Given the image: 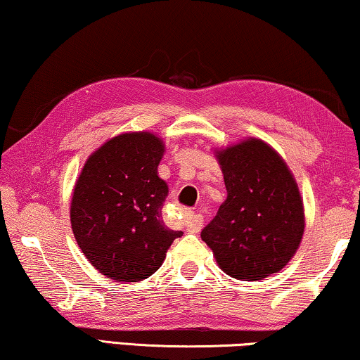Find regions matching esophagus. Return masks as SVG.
<instances>
[{"label":"esophagus","instance_id":"34e87169","mask_svg":"<svg viewBox=\"0 0 360 360\" xmlns=\"http://www.w3.org/2000/svg\"><path fill=\"white\" fill-rule=\"evenodd\" d=\"M185 226L188 233H198L203 226V218L201 214H195V213H186L185 214Z\"/></svg>","mask_w":360,"mask_h":360}]
</instances>
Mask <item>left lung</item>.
<instances>
[{"instance_id": "obj_1", "label": "left lung", "mask_w": 360, "mask_h": 360, "mask_svg": "<svg viewBox=\"0 0 360 360\" xmlns=\"http://www.w3.org/2000/svg\"><path fill=\"white\" fill-rule=\"evenodd\" d=\"M228 198L201 231L229 277L262 280L290 262L304 231L303 200L285 160L264 141L216 150Z\"/></svg>"}]
</instances>
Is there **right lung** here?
I'll use <instances>...</instances> for the list:
<instances>
[{"instance_id": "obj_1", "label": "right lung", "mask_w": 360, "mask_h": 360, "mask_svg": "<svg viewBox=\"0 0 360 360\" xmlns=\"http://www.w3.org/2000/svg\"><path fill=\"white\" fill-rule=\"evenodd\" d=\"M164 152L152 132H124L88 157L73 188V236L88 262L116 282L150 277L184 234L162 221L169 186L157 169Z\"/></svg>"}]
</instances>
